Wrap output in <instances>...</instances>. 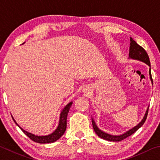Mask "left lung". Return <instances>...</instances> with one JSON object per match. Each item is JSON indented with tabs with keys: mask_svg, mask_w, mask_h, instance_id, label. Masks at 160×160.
<instances>
[{
	"mask_svg": "<svg viewBox=\"0 0 160 160\" xmlns=\"http://www.w3.org/2000/svg\"><path fill=\"white\" fill-rule=\"evenodd\" d=\"M130 40H131V42H130L129 57L132 59H136V60H139L144 62V63L148 64V66L150 67V59H149V56L148 55L147 52H146V51L142 47H140L139 44H138L137 43L132 39V38H131V39ZM149 73H150V80L152 82L150 68V70H149ZM148 110H149V108H148V110L146 111L145 115L144 116V118H142V120L141 121V122H140L139 124H138V126L134 127V128H132V129L130 130V131H127L126 132H125V133H123L121 135H112L102 131L101 130H99L98 128V127H97L95 124V122H94L93 119L92 118V123L94 131L97 134V135L102 139L109 140V141H113V142L121 141V140L126 138H128V136H130V135L133 134L135 131H137L138 130L140 127L144 124L148 114Z\"/></svg>",
	"mask_w": 160,
	"mask_h": 160,
	"instance_id": "8db88e82",
	"label": "left lung"
}]
</instances>
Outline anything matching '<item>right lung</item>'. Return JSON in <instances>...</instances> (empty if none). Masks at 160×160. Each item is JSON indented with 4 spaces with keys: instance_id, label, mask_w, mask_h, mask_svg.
Segmentation results:
<instances>
[{
    "instance_id": "add662e5",
    "label": "right lung",
    "mask_w": 160,
    "mask_h": 160,
    "mask_svg": "<svg viewBox=\"0 0 160 160\" xmlns=\"http://www.w3.org/2000/svg\"><path fill=\"white\" fill-rule=\"evenodd\" d=\"M72 104V102H70L68 104H67L66 106L65 107L63 111L61 112V116H60V121H59V124L57 127V128L56 129V131H54L51 134L48 135H44V136H38V135H35L34 134L30 133V132L25 131V130H23L18 125V123H16V121H15L14 118H12V119L13 121H15V123L18 126L19 128L24 133H25L26 135H28L29 138H30L32 140H33V141L36 142H39V143H42V144L53 142L60 138L62 135H63L65 131H66V126H67L66 119H67L68 113L69 112L70 108L71 107Z\"/></svg>"
}]
</instances>
